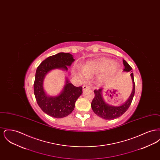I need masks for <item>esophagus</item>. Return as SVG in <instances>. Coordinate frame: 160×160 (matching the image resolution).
I'll list each match as a JSON object with an SVG mask.
<instances>
[{
	"instance_id": "esophagus-1",
	"label": "esophagus",
	"mask_w": 160,
	"mask_h": 160,
	"mask_svg": "<svg viewBox=\"0 0 160 160\" xmlns=\"http://www.w3.org/2000/svg\"><path fill=\"white\" fill-rule=\"evenodd\" d=\"M87 89H89V87L88 86H86V85H83V91Z\"/></svg>"
}]
</instances>
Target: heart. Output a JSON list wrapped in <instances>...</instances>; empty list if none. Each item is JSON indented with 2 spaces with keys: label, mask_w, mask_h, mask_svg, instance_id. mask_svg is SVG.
<instances>
[{
  "label": "heart",
  "mask_w": 160,
  "mask_h": 160,
  "mask_svg": "<svg viewBox=\"0 0 160 160\" xmlns=\"http://www.w3.org/2000/svg\"><path fill=\"white\" fill-rule=\"evenodd\" d=\"M119 67V65L112 60L102 58L97 61H88L83 66V71L78 69L74 74L83 81L88 79V76L98 75L99 81L104 82L113 77Z\"/></svg>",
  "instance_id": "b5f03b06"
}]
</instances>
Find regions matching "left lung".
<instances>
[{
  "mask_svg": "<svg viewBox=\"0 0 160 160\" xmlns=\"http://www.w3.org/2000/svg\"><path fill=\"white\" fill-rule=\"evenodd\" d=\"M123 65L125 68L123 69L124 72L131 71L132 68L129 65V64L123 59ZM131 77L132 78L133 88L132 92L128 99L123 103L122 105L118 106H112L107 104L104 101L102 97V89H99L98 90H95V97L92 100L91 107L93 112L99 116L100 118L106 119V120H112L116 119L121 116H122L129 108L131 102L133 99L134 93H135V83L134 80L133 72L131 74Z\"/></svg>",
  "mask_w": 160,
  "mask_h": 160,
  "instance_id": "1",
  "label": "left lung"
}]
</instances>
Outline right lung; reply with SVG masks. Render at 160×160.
Returning a JSON list of instances; mask_svg holds the SVG:
<instances>
[{
  "label": "right lung",
  "mask_w": 160,
  "mask_h": 160,
  "mask_svg": "<svg viewBox=\"0 0 160 160\" xmlns=\"http://www.w3.org/2000/svg\"><path fill=\"white\" fill-rule=\"evenodd\" d=\"M74 61L72 54L59 53L42 61L36 71L33 90L37 102L44 113L55 118H64L72 113L77 99L83 93L82 87L74 86L66 78L65 84L61 93L56 96H49L44 89V78L53 69L67 71L68 67Z\"/></svg>",
  "instance_id": "obj_1"
}]
</instances>
